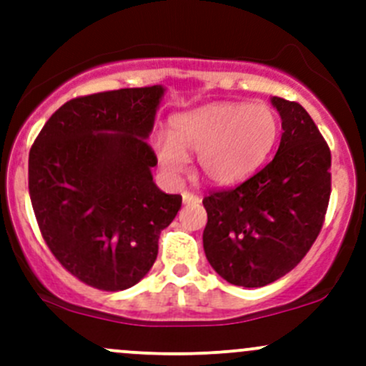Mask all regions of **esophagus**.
Listing matches in <instances>:
<instances>
[{
	"mask_svg": "<svg viewBox=\"0 0 366 366\" xmlns=\"http://www.w3.org/2000/svg\"><path fill=\"white\" fill-rule=\"evenodd\" d=\"M182 202L186 205H197V204H200L202 198L198 197V194L189 193V191H184V193H182Z\"/></svg>",
	"mask_w": 366,
	"mask_h": 366,
	"instance_id": "34e87169",
	"label": "esophagus"
}]
</instances>
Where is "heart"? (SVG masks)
<instances>
[{"label":"heart","instance_id":"heart-1","mask_svg":"<svg viewBox=\"0 0 366 366\" xmlns=\"http://www.w3.org/2000/svg\"><path fill=\"white\" fill-rule=\"evenodd\" d=\"M280 124L267 104L210 102L175 114L169 132H157L152 150L166 175L180 177L198 154V169L209 184L234 186L253 175L274 147Z\"/></svg>","mask_w":366,"mask_h":366}]
</instances>
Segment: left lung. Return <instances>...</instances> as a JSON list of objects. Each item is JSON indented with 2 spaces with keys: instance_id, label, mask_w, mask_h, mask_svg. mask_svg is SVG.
Masks as SVG:
<instances>
[{
  "instance_id": "1",
  "label": "left lung",
  "mask_w": 366,
  "mask_h": 366,
  "mask_svg": "<svg viewBox=\"0 0 366 366\" xmlns=\"http://www.w3.org/2000/svg\"><path fill=\"white\" fill-rule=\"evenodd\" d=\"M282 142L264 169L204 198V249L214 271L246 289L269 285L302 260L315 242L331 194V152L297 102L271 97Z\"/></svg>"
}]
</instances>
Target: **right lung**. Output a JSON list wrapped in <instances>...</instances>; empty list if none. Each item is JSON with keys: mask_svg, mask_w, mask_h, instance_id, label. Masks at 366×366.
Instances as JSON below:
<instances>
[{"mask_svg": "<svg viewBox=\"0 0 366 366\" xmlns=\"http://www.w3.org/2000/svg\"><path fill=\"white\" fill-rule=\"evenodd\" d=\"M166 88H122L65 102L36 136L28 186L42 237L86 285L125 290L152 269L182 205L156 186L147 139Z\"/></svg>", "mask_w": 366, "mask_h": 366, "instance_id": "add662e5", "label": "right lung"}]
</instances>
